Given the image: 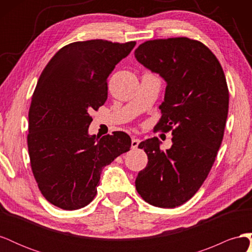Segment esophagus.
Instances as JSON below:
<instances>
[{
	"instance_id": "1",
	"label": "esophagus",
	"mask_w": 252,
	"mask_h": 252,
	"mask_svg": "<svg viewBox=\"0 0 252 252\" xmlns=\"http://www.w3.org/2000/svg\"><path fill=\"white\" fill-rule=\"evenodd\" d=\"M139 144H140V140L138 138H132V140H131V148L132 149L138 148Z\"/></svg>"
}]
</instances>
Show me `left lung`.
Here are the masks:
<instances>
[{"instance_id":"left-lung-1","label":"left lung","mask_w":252,"mask_h":252,"mask_svg":"<svg viewBox=\"0 0 252 252\" xmlns=\"http://www.w3.org/2000/svg\"><path fill=\"white\" fill-rule=\"evenodd\" d=\"M134 57L165 80L156 128L172 131V146L166 151L158 138L140 143L148 164L135 188L150 205L174 208L195 194L216 161L229 107L226 78L211 50L188 37L147 41Z\"/></svg>"}]
</instances>
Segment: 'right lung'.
<instances>
[{"instance_id":"1","label":"right lung","mask_w":252,"mask_h":252,"mask_svg":"<svg viewBox=\"0 0 252 252\" xmlns=\"http://www.w3.org/2000/svg\"><path fill=\"white\" fill-rule=\"evenodd\" d=\"M135 42H74L61 48L37 81L28 119V152L37 186L64 210L85 207L96 194L102 169L131 146L127 133L89 135L107 100V78Z\"/></svg>"}]
</instances>
